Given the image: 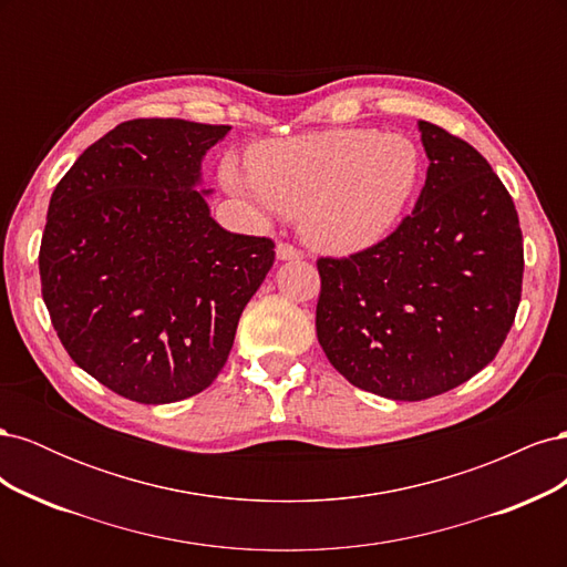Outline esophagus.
<instances>
[{"mask_svg": "<svg viewBox=\"0 0 567 567\" xmlns=\"http://www.w3.org/2000/svg\"><path fill=\"white\" fill-rule=\"evenodd\" d=\"M277 257H279V260H300L302 250H298L296 246H290V244H279L277 246Z\"/></svg>", "mask_w": 567, "mask_h": 567, "instance_id": "esophagus-1", "label": "esophagus"}]
</instances>
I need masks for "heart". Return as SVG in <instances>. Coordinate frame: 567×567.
<instances>
[{
  "instance_id": "obj_1",
  "label": "heart",
  "mask_w": 567,
  "mask_h": 567,
  "mask_svg": "<svg viewBox=\"0 0 567 567\" xmlns=\"http://www.w3.org/2000/svg\"><path fill=\"white\" fill-rule=\"evenodd\" d=\"M421 169L409 136L340 127L257 144L248 175L225 161L221 179L262 210L300 215L307 241L346 255L390 234L416 194Z\"/></svg>"
}]
</instances>
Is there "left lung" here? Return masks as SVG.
<instances>
[{
  "label": "left lung",
  "instance_id": "1",
  "mask_svg": "<svg viewBox=\"0 0 567 567\" xmlns=\"http://www.w3.org/2000/svg\"><path fill=\"white\" fill-rule=\"evenodd\" d=\"M431 161L400 227L348 257H319L317 338L338 373L388 400L466 383L504 346L523 290L516 205L489 163L433 123Z\"/></svg>",
  "mask_w": 567,
  "mask_h": 567
}]
</instances>
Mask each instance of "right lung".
I'll use <instances>...</instances> for the list:
<instances>
[{
	"instance_id": "obj_1",
	"label": "right lung",
	"mask_w": 567,
	"mask_h": 567,
	"mask_svg": "<svg viewBox=\"0 0 567 567\" xmlns=\"http://www.w3.org/2000/svg\"><path fill=\"white\" fill-rule=\"evenodd\" d=\"M229 125L140 117L101 136L56 184L42 298L73 362L120 398L179 402L225 367L274 241L221 229L200 161Z\"/></svg>"
}]
</instances>
